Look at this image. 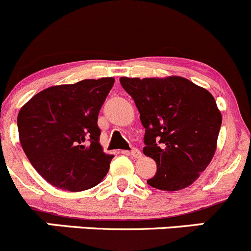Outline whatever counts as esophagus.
<instances>
[{
	"label": "esophagus",
	"instance_id": "esophagus-1",
	"mask_svg": "<svg viewBox=\"0 0 251 251\" xmlns=\"http://www.w3.org/2000/svg\"><path fill=\"white\" fill-rule=\"evenodd\" d=\"M130 155H131V157H134V158H140V157H141L140 150H139V149H136V148L131 149Z\"/></svg>",
	"mask_w": 251,
	"mask_h": 251
}]
</instances>
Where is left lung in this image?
Here are the masks:
<instances>
[{
	"label": "left lung",
	"instance_id": "obj_1",
	"mask_svg": "<svg viewBox=\"0 0 251 251\" xmlns=\"http://www.w3.org/2000/svg\"><path fill=\"white\" fill-rule=\"evenodd\" d=\"M145 128L144 155L155 160L152 188L177 192L192 185L215 155L222 116L206 89L183 76L120 79Z\"/></svg>",
	"mask_w": 251,
	"mask_h": 251
}]
</instances>
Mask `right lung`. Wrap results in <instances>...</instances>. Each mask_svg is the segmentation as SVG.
Returning a JSON list of instances; mask_svg holds the SVG:
<instances>
[{
	"label": "right lung",
	"instance_id": "obj_1",
	"mask_svg": "<svg viewBox=\"0 0 251 251\" xmlns=\"http://www.w3.org/2000/svg\"><path fill=\"white\" fill-rule=\"evenodd\" d=\"M113 84L115 78H101L50 86L19 111L22 148L53 187L81 192L107 175L113 155L103 152L98 117Z\"/></svg>",
	"mask_w": 251,
	"mask_h": 251
}]
</instances>
